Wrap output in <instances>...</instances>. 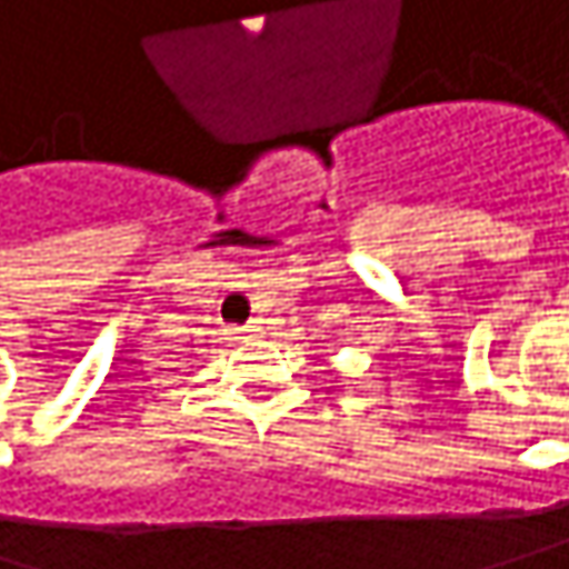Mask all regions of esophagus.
<instances>
[{"mask_svg":"<svg viewBox=\"0 0 569 569\" xmlns=\"http://www.w3.org/2000/svg\"><path fill=\"white\" fill-rule=\"evenodd\" d=\"M259 331H262L259 323H249V327H246V338H259Z\"/></svg>","mask_w":569,"mask_h":569,"instance_id":"1","label":"esophagus"}]
</instances>
